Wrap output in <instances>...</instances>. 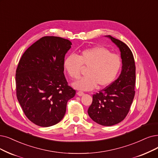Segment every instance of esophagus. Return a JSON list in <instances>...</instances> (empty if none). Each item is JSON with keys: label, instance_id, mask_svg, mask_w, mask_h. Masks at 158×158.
<instances>
[{"label": "esophagus", "instance_id": "obj_1", "mask_svg": "<svg viewBox=\"0 0 158 158\" xmlns=\"http://www.w3.org/2000/svg\"><path fill=\"white\" fill-rule=\"evenodd\" d=\"M77 94H78V96L81 97V96H83L84 94V92H82V91H78V92L77 93Z\"/></svg>", "mask_w": 158, "mask_h": 158}]
</instances>
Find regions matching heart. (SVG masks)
<instances>
[{
  "label": "heart",
  "mask_w": 158,
  "mask_h": 158,
  "mask_svg": "<svg viewBox=\"0 0 158 158\" xmlns=\"http://www.w3.org/2000/svg\"><path fill=\"white\" fill-rule=\"evenodd\" d=\"M68 74L73 79L80 77L84 67H87L86 76L73 84L76 89L90 91L97 85L103 88L111 84L120 71L121 61L119 56L112 54L104 47L97 46L85 49L77 56H68L64 62Z\"/></svg>",
  "instance_id": "heart-1"
}]
</instances>
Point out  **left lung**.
Wrapping results in <instances>:
<instances>
[{"label":"left lung","mask_w":158,"mask_h":158,"mask_svg":"<svg viewBox=\"0 0 158 158\" xmlns=\"http://www.w3.org/2000/svg\"><path fill=\"white\" fill-rule=\"evenodd\" d=\"M106 37L120 50L122 70L116 80L93 94L87 113L93 121L110 127L123 121L129 112L135 95V65L133 54L124 43L111 35Z\"/></svg>","instance_id":"left-lung-1"}]
</instances>
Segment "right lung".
Masks as SVG:
<instances>
[{
	"label": "right lung",
	"mask_w": 158,
	"mask_h": 158,
	"mask_svg": "<svg viewBox=\"0 0 158 158\" xmlns=\"http://www.w3.org/2000/svg\"><path fill=\"white\" fill-rule=\"evenodd\" d=\"M71 42L45 36L24 52L16 70V94L25 115L35 124L51 127L64 118L76 91L64 73L65 56Z\"/></svg>",
	"instance_id": "add662e5"
}]
</instances>
